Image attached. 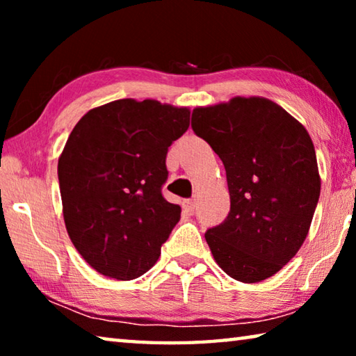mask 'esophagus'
<instances>
[{
	"instance_id": "obj_1",
	"label": "esophagus",
	"mask_w": 356,
	"mask_h": 356,
	"mask_svg": "<svg viewBox=\"0 0 356 356\" xmlns=\"http://www.w3.org/2000/svg\"><path fill=\"white\" fill-rule=\"evenodd\" d=\"M184 209L186 210V212H195L196 209V200H185L184 201Z\"/></svg>"
}]
</instances>
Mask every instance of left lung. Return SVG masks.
Instances as JSON below:
<instances>
[{
	"instance_id": "1",
	"label": "left lung",
	"mask_w": 356,
	"mask_h": 356,
	"mask_svg": "<svg viewBox=\"0 0 356 356\" xmlns=\"http://www.w3.org/2000/svg\"><path fill=\"white\" fill-rule=\"evenodd\" d=\"M191 129L226 170L231 210L206 232L216 264L242 282L270 278L303 245L321 196L311 136L262 97L195 108Z\"/></svg>"
}]
</instances>
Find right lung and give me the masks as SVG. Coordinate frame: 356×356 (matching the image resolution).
<instances>
[{"instance_id": "add662e5", "label": "right lung", "mask_w": 356, "mask_h": 356, "mask_svg": "<svg viewBox=\"0 0 356 356\" xmlns=\"http://www.w3.org/2000/svg\"><path fill=\"white\" fill-rule=\"evenodd\" d=\"M190 127L186 108L114 100L78 120L58 161L69 237L94 270L135 280L180 220L161 188L168 147Z\"/></svg>"}]
</instances>
